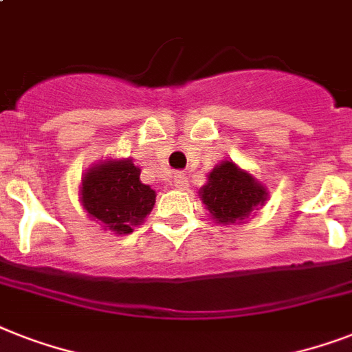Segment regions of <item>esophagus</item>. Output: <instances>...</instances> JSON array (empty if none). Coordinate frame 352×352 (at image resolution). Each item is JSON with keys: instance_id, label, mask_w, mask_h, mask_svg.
Instances as JSON below:
<instances>
[{"instance_id": "esophagus-1", "label": "esophagus", "mask_w": 352, "mask_h": 352, "mask_svg": "<svg viewBox=\"0 0 352 352\" xmlns=\"http://www.w3.org/2000/svg\"><path fill=\"white\" fill-rule=\"evenodd\" d=\"M171 182H173V186H175L177 190H184V188H188V179L182 175V173H175L173 179H171Z\"/></svg>"}]
</instances>
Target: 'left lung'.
I'll return each mask as SVG.
<instances>
[{
    "instance_id": "8db88e82",
    "label": "left lung",
    "mask_w": 352,
    "mask_h": 352,
    "mask_svg": "<svg viewBox=\"0 0 352 352\" xmlns=\"http://www.w3.org/2000/svg\"><path fill=\"white\" fill-rule=\"evenodd\" d=\"M212 219L219 225H235L267 203L268 192L248 171L225 160L210 171L208 182L199 190Z\"/></svg>"
}]
</instances>
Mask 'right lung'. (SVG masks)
<instances>
[{
  "instance_id": "obj_1",
  "label": "right lung",
  "mask_w": 352,
  "mask_h": 352,
  "mask_svg": "<svg viewBox=\"0 0 352 352\" xmlns=\"http://www.w3.org/2000/svg\"><path fill=\"white\" fill-rule=\"evenodd\" d=\"M82 206L106 230L129 234L153 210L155 190L142 184L140 168L129 159L102 160L85 171L80 186Z\"/></svg>"
}]
</instances>
